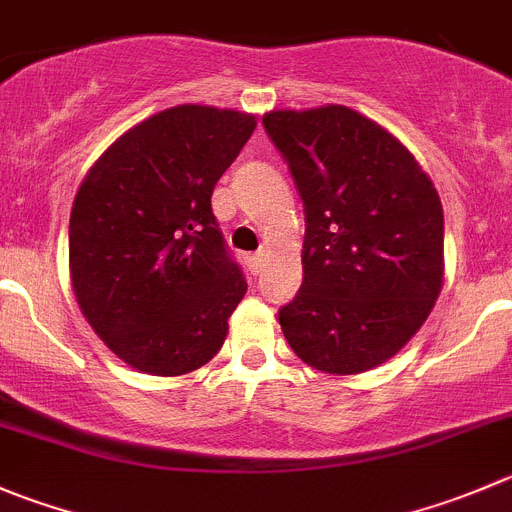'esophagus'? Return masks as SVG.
I'll list each match as a JSON object with an SVG mask.
<instances>
[{
    "instance_id": "1",
    "label": "esophagus",
    "mask_w": 512,
    "mask_h": 512,
    "mask_svg": "<svg viewBox=\"0 0 512 512\" xmlns=\"http://www.w3.org/2000/svg\"><path fill=\"white\" fill-rule=\"evenodd\" d=\"M250 270L255 272V275H260V272H262V252H255V255H250Z\"/></svg>"
}]
</instances>
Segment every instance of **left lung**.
<instances>
[{"instance_id":"8db88e82","label":"left lung","mask_w":512,"mask_h":512,"mask_svg":"<svg viewBox=\"0 0 512 512\" xmlns=\"http://www.w3.org/2000/svg\"><path fill=\"white\" fill-rule=\"evenodd\" d=\"M305 205L300 292L280 307L300 360L332 375L395 355L443 287V205L408 147L340 104L262 117Z\"/></svg>"}]
</instances>
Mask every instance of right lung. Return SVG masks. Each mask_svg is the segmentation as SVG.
<instances>
[{
	"label": "right lung",
	"instance_id": "1",
	"mask_svg": "<svg viewBox=\"0 0 512 512\" xmlns=\"http://www.w3.org/2000/svg\"><path fill=\"white\" fill-rule=\"evenodd\" d=\"M252 114L180 104L124 132L87 172L69 217L79 310L150 375L217 355L247 292L212 215V190L255 132Z\"/></svg>",
	"mask_w": 512,
	"mask_h": 512
}]
</instances>
